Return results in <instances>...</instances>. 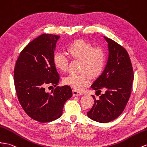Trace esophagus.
Masks as SVG:
<instances>
[{
    "label": "esophagus",
    "instance_id": "esophagus-1",
    "mask_svg": "<svg viewBox=\"0 0 147 147\" xmlns=\"http://www.w3.org/2000/svg\"><path fill=\"white\" fill-rule=\"evenodd\" d=\"M82 93L80 92H78V91L77 90H73V96H79V95H82Z\"/></svg>",
    "mask_w": 147,
    "mask_h": 147
}]
</instances>
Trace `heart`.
Instances as JSON below:
<instances>
[{"instance_id": "1", "label": "heart", "mask_w": 147, "mask_h": 147, "mask_svg": "<svg viewBox=\"0 0 147 147\" xmlns=\"http://www.w3.org/2000/svg\"><path fill=\"white\" fill-rule=\"evenodd\" d=\"M67 53L74 59L81 60L80 71L81 74H70L63 79L64 84L70 86L76 90H81L83 87L88 85L91 78L90 75L96 77L102 71L106 62V53L100 46L93 47L90 42L83 39H77L69 45ZM53 62L55 67L61 72L68 69L69 59L61 52L55 53Z\"/></svg>"}]
</instances>
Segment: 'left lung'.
Instances as JSON below:
<instances>
[{
    "label": "left lung",
    "mask_w": 147,
    "mask_h": 147,
    "mask_svg": "<svg viewBox=\"0 0 147 147\" xmlns=\"http://www.w3.org/2000/svg\"><path fill=\"white\" fill-rule=\"evenodd\" d=\"M108 43L109 57L102 74L91 86L96 92L106 90L96 100L87 116L91 119L106 123L117 118L124 110L131 93L134 71L129 55L124 47L104 36Z\"/></svg>",
    "instance_id": "1"
}]
</instances>
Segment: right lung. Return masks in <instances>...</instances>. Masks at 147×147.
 <instances>
[{"instance_id": "right-lung-1", "label": "right lung", "mask_w": 147, "mask_h": 147, "mask_svg": "<svg viewBox=\"0 0 147 147\" xmlns=\"http://www.w3.org/2000/svg\"><path fill=\"white\" fill-rule=\"evenodd\" d=\"M59 38L40 35L21 51L15 63L13 79L18 100L28 116L39 122L60 117L65 102L72 96L69 86H57L60 77L53 55ZM47 86L56 88L47 93Z\"/></svg>"}]
</instances>
